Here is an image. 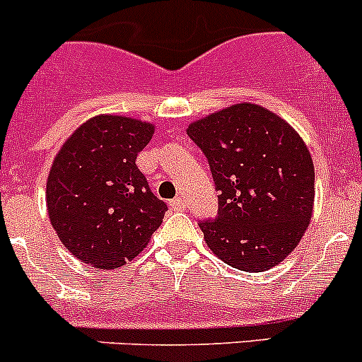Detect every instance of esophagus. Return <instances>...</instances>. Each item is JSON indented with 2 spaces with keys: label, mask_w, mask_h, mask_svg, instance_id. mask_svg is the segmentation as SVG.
I'll return each mask as SVG.
<instances>
[{
  "label": "esophagus",
  "mask_w": 362,
  "mask_h": 362,
  "mask_svg": "<svg viewBox=\"0 0 362 362\" xmlns=\"http://www.w3.org/2000/svg\"><path fill=\"white\" fill-rule=\"evenodd\" d=\"M170 206H171V210L182 211V210H185V202L182 198H175L170 202Z\"/></svg>",
  "instance_id": "esophagus-1"
}]
</instances>
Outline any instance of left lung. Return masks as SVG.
Listing matches in <instances>:
<instances>
[{
  "label": "left lung",
  "mask_w": 362,
  "mask_h": 362,
  "mask_svg": "<svg viewBox=\"0 0 362 362\" xmlns=\"http://www.w3.org/2000/svg\"><path fill=\"white\" fill-rule=\"evenodd\" d=\"M204 152L218 194L204 242L226 264L249 273L282 262L308 229L315 168L298 131L261 105H231L187 126Z\"/></svg>",
  "instance_id": "1"
}]
</instances>
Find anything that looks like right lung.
<instances>
[{"label": "right lung", "mask_w": 362, "mask_h": 362, "mask_svg": "<svg viewBox=\"0 0 362 362\" xmlns=\"http://www.w3.org/2000/svg\"><path fill=\"white\" fill-rule=\"evenodd\" d=\"M156 127L101 113L80 124L47 178L50 224L66 249L98 269H115L151 242L168 206L148 189L136 156Z\"/></svg>", "instance_id": "1"}]
</instances>
